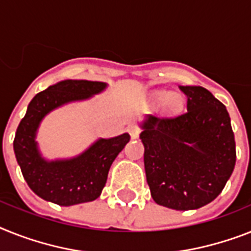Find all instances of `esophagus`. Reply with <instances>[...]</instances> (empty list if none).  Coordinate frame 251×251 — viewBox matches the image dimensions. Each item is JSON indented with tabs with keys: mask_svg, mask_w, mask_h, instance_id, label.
I'll return each instance as SVG.
<instances>
[{
	"mask_svg": "<svg viewBox=\"0 0 251 251\" xmlns=\"http://www.w3.org/2000/svg\"><path fill=\"white\" fill-rule=\"evenodd\" d=\"M141 129L138 127H129V134L132 138H138L140 137Z\"/></svg>",
	"mask_w": 251,
	"mask_h": 251,
	"instance_id": "34e87169",
	"label": "esophagus"
}]
</instances>
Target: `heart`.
I'll return each mask as SVG.
<instances>
[{
    "instance_id": "heart-1",
    "label": "heart",
    "mask_w": 251,
    "mask_h": 251,
    "mask_svg": "<svg viewBox=\"0 0 251 251\" xmlns=\"http://www.w3.org/2000/svg\"><path fill=\"white\" fill-rule=\"evenodd\" d=\"M167 96V92H163V91H159V92L154 93V97L156 100H161ZM164 105L168 110H177L179 109L182 105V99L179 95H169V96L165 99Z\"/></svg>"
}]
</instances>
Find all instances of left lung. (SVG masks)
<instances>
[{
  "mask_svg": "<svg viewBox=\"0 0 251 251\" xmlns=\"http://www.w3.org/2000/svg\"><path fill=\"white\" fill-rule=\"evenodd\" d=\"M179 90L187 97V110L176 117H149L140 138L154 201L191 210L222 192L235 168L236 144L221 101L202 87Z\"/></svg>",
  "mask_w": 251,
  "mask_h": 251,
  "instance_id": "left-lung-1",
  "label": "left lung"
}]
</instances>
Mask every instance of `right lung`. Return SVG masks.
Masks as SVG:
<instances>
[{
  "instance_id": "1",
  "label": "right lung",
  "mask_w": 251,
  "mask_h": 251,
  "mask_svg": "<svg viewBox=\"0 0 251 251\" xmlns=\"http://www.w3.org/2000/svg\"><path fill=\"white\" fill-rule=\"evenodd\" d=\"M106 87L102 82L63 80L37 93L29 102L14 138V151L23 177L32 191L47 201L69 206L93 201L105 187L107 173L118 154L128 144V133L101 138L78 158L63 161L43 160L34 141L42 118L65 102L83 100Z\"/></svg>"
}]
</instances>
